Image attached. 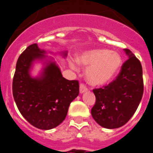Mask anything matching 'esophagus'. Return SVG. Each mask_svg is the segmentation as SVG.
Segmentation results:
<instances>
[{
	"mask_svg": "<svg viewBox=\"0 0 153 153\" xmlns=\"http://www.w3.org/2000/svg\"><path fill=\"white\" fill-rule=\"evenodd\" d=\"M86 91H87V87L84 84H80V93H84Z\"/></svg>",
	"mask_w": 153,
	"mask_h": 153,
	"instance_id": "obj_1",
	"label": "esophagus"
}]
</instances>
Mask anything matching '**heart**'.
I'll list each match as a JSON object with an SVG mask.
<instances>
[{
  "label": "heart",
  "instance_id": "b5f03b06",
  "mask_svg": "<svg viewBox=\"0 0 153 153\" xmlns=\"http://www.w3.org/2000/svg\"><path fill=\"white\" fill-rule=\"evenodd\" d=\"M76 61L81 66H88L86 78L89 84L102 86L111 81L120 69L122 57L117 52L105 48H94L80 54ZM72 68L75 65L71 64Z\"/></svg>",
  "mask_w": 153,
  "mask_h": 153
}]
</instances>
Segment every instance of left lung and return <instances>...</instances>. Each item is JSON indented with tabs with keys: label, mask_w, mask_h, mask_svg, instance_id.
<instances>
[{
	"label": "left lung",
	"mask_w": 153,
	"mask_h": 153,
	"mask_svg": "<svg viewBox=\"0 0 153 153\" xmlns=\"http://www.w3.org/2000/svg\"><path fill=\"white\" fill-rule=\"evenodd\" d=\"M124 51L128 59L116 79L93 90L96 103L91 110L92 117L99 125L110 129L120 128L131 119L143 93L141 63L129 49Z\"/></svg>",
	"instance_id": "left-lung-1"
}]
</instances>
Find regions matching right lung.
Here are the masks:
<instances>
[{"label":"right lung","instance_id":"right-lung-1","mask_svg":"<svg viewBox=\"0 0 153 153\" xmlns=\"http://www.w3.org/2000/svg\"><path fill=\"white\" fill-rule=\"evenodd\" d=\"M37 44L29 45L18 59L13 81V94L18 109L36 128L49 130L60 125L67 115L71 102L79 94L76 80L66 79L53 59ZM66 57L67 51L61 53ZM44 62L39 76L30 71L35 62Z\"/></svg>","mask_w":153,"mask_h":153}]
</instances>
